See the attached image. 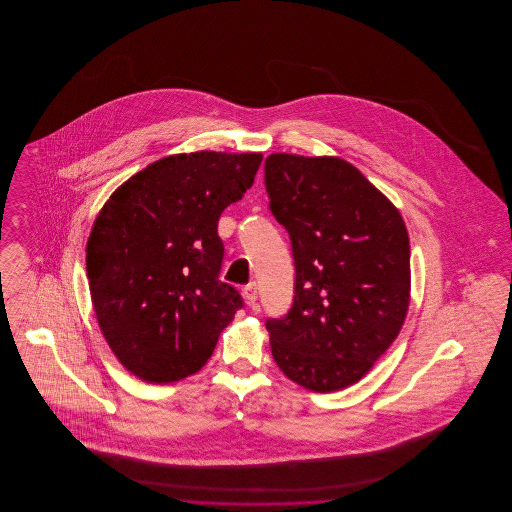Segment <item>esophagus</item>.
<instances>
[{
    "instance_id": "1",
    "label": "esophagus",
    "mask_w": 512,
    "mask_h": 512,
    "mask_svg": "<svg viewBox=\"0 0 512 512\" xmlns=\"http://www.w3.org/2000/svg\"><path fill=\"white\" fill-rule=\"evenodd\" d=\"M244 297L249 305H253V303L257 301V284H255V282H249V284L245 286Z\"/></svg>"
}]
</instances>
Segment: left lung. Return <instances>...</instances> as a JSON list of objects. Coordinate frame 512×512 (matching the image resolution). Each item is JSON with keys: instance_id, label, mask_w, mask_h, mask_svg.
Instances as JSON below:
<instances>
[{"instance_id": "left-lung-1", "label": "left lung", "mask_w": 512, "mask_h": 512, "mask_svg": "<svg viewBox=\"0 0 512 512\" xmlns=\"http://www.w3.org/2000/svg\"><path fill=\"white\" fill-rule=\"evenodd\" d=\"M265 186L295 261L292 309L267 320L272 357L307 390H343L388 351L407 317L405 222L390 199L340 157L272 153Z\"/></svg>"}]
</instances>
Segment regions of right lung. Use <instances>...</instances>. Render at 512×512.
Here are the masks:
<instances>
[{
    "label": "right lung",
    "mask_w": 512,
    "mask_h": 512,
    "mask_svg": "<svg viewBox=\"0 0 512 512\" xmlns=\"http://www.w3.org/2000/svg\"><path fill=\"white\" fill-rule=\"evenodd\" d=\"M261 153L163 157L107 199L86 244L103 338L134 376L171 384L195 374L244 305L220 282V215L253 186Z\"/></svg>",
    "instance_id": "1"
}]
</instances>
